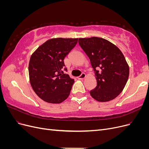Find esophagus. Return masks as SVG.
Returning <instances> with one entry per match:
<instances>
[{"instance_id":"obj_1","label":"esophagus","mask_w":149,"mask_h":149,"mask_svg":"<svg viewBox=\"0 0 149 149\" xmlns=\"http://www.w3.org/2000/svg\"><path fill=\"white\" fill-rule=\"evenodd\" d=\"M86 78V74L85 73H82L81 74L79 77H78V79H84Z\"/></svg>"}]
</instances>
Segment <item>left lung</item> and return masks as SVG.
Returning <instances> with one entry per match:
<instances>
[{
	"mask_svg": "<svg viewBox=\"0 0 149 149\" xmlns=\"http://www.w3.org/2000/svg\"><path fill=\"white\" fill-rule=\"evenodd\" d=\"M78 43L95 71L97 86L90 91L91 96L99 102L114 100L123 91L129 76V67L123 53L102 38H79Z\"/></svg>",
	"mask_w": 149,
	"mask_h": 149,
	"instance_id": "8db88e82",
	"label": "left lung"
}]
</instances>
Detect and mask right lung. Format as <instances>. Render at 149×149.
Here are the masks:
<instances>
[{
  "label": "right lung",
  "mask_w": 149,
  "mask_h": 149,
  "mask_svg": "<svg viewBox=\"0 0 149 149\" xmlns=\"http://www.w3.org/2000/svg\"><path fill=\"white\" fill-rule=\"evenodd\" d=\"M78 41V38L49 39L31 55L29 66L30 83L44 101L59 104L69 96L74 81L63 73V60Z\"/></svg>",
  "instance_id": "add662e5"
}]
</instances>
